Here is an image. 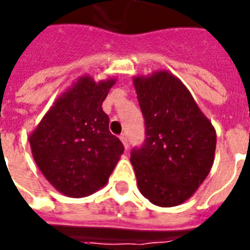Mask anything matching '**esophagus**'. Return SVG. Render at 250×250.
Returning <instances> with one entry per match:
<instances>
[{
    "mask_svg": "<svg viewBox=\"0 0 250 250\" xmlns=\"http://www.w3.org/2000/svg\"><path fill=\"white\" fill-rule=\"evenodd\" d=\"M120 140H121V143L124 144V146H125V149H127V147H129V143H127V138L125 134H121Z\"/></svg>",
    "mask_w": 250,
    "mask_h": 250,
    "instance_id": "esophagus-1",
    "label": "esophagus"
}]
</instances>
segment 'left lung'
<instances>
[{"label": "left lung", "mask_w": 250, "mask_h": 250, "mask_svg": "<svg viewBox=\"0 0 250 250\" xmlns=\"http://www.w3.org/2000/svg\"><path fill=\"white\" fill-rule=\"evenodd\" d=\"M145 119V141L132 149L140 193L163 208L194 195L214 163L215 129L187 86L169 71L134 77Z\"/></svg>", "instance_id": "left-lung-1"}]
</instances>
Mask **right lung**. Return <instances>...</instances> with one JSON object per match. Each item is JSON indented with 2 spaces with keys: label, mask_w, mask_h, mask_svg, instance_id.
Wrapping results in <instances>:
<instances>
[{
  "label": "right lung",
  "mask_w": 250,
  "mask_h": 250,
  "mask_svg": "<svg viewBox=\"0 0 250 250\" xmlns=\"http://www.w3.org/2000/svg\"><path fill=\"white\" fill-rule=\"evenodd\" d=\"M115 79L81 76L61 94L28 136L35 163L50 184L70 198H83L107 183L124 152L109 130L105 100Z\"/></svg>",
  "instance_id": "right-lung-1"
}]
</instances>
